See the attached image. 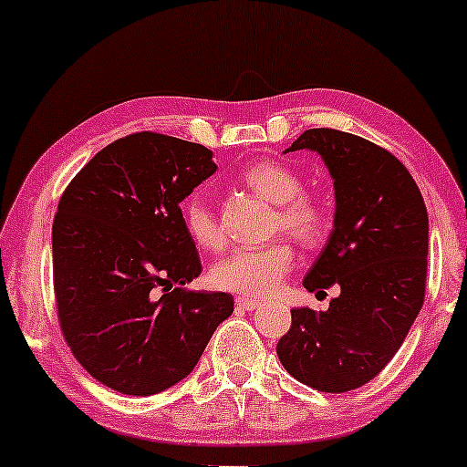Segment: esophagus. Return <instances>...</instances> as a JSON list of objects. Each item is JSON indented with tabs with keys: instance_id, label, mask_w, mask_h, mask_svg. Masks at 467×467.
<instances>
[{
	"instance_id": "obj_1",
	"label": "esophagus",
	"mask_w": 467,
	"mask_h": 467,
	"mask_svg": "<svg viewBox=\"0 0 467 467\" xmlns=\"http://www.w3.org/2000/svg\"><path fill=\"white\" fill-rule=\"evenodd\" d=\"M237 307H241V309H256V307H261V303L256 301V298H245V296H239L237 298Z\"/></svg>"
}]
</instances>
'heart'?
<instances>
[{"label": "heart", "mask_w": 467, "mask_h": 467, "mask_svg": "<svg viewBox=\"0 0 467 467\" xmlns=\"http://www.w3.org/2000/svg\"><path fill=\"white\" fill-rule=\"evenodd\" d=\"M241 180L261 195L276 203L275 233H287L292 237L320 241L331 228V213L327 203L314 192L303 191V180L292 166L278 160H261L250 164L241 173ZM182 219L186 233L202 248L215 250L223 244L215 211L202 192H192L182 203ZM294 267V250L285 241H276L264 248H241L230 252L213 267V285L241 296H270L283 285Z\"/></svg>", "instance_id": "heart-1"}]
</instances>
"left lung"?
Listing matches in <instances>:
<instances>
[{
  "label": "left lung",
  "instance_id": "obj_1",
  "mask_svg": "<svg viewBox=\"0 0 467 467\" xmlns=\"http://www.w3.org/2000/svg\"><path fill=\"white\" fill-rule=\"evenodd\" d=\"M334 178V230L303 285L340 287L327 312L292 309L276 353L285 371L323 393H347L382 371L409 336L426 294L428 213L415 180L387 149L353 133L307 130Z\"/></svg>",
  "mask_w": 467,
  "mask_h": 467
}]
</instances>
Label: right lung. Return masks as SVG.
<instances>
[{
    "label": "right lung",
    "instance_id": "1",
    "mask_svg": "<svg viewBox=\"0 0 467 467\" xmlns=\"http://www.w3.org/2000/svg\"><path fill=\"white\" fill-rule=\"evenodd\" d=\"M217 171L211 149L140 131L107 144L58 202L52 272L63 337L83 368L125 395L162 393L200 362L234 309L191 292L202 275L180 202Z\"/></svg>",
    "mask_w": 467,
    "mask_h": 467
}]
</instances>
